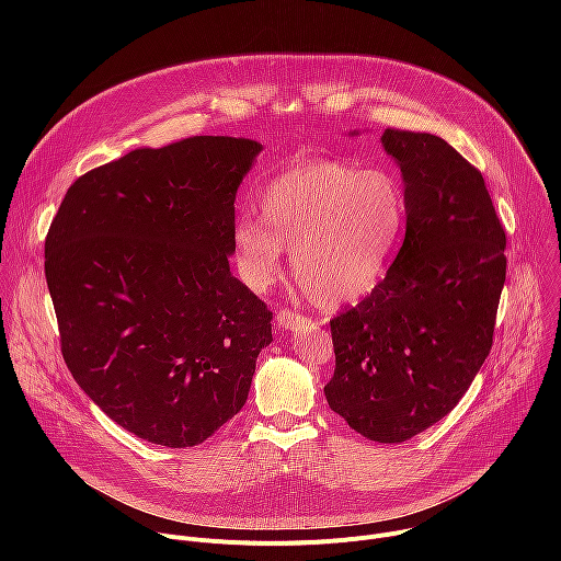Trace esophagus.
Listing matches in <instances>:
<instances>
[{"mask_svg": "<svg viewBox=\"0 0 561 561\" xmlns=\"http://www.w3.org/2000/svg\"><path fill=\"white\" fill-rule=\"evenodd\" d=\"M275 322L279 329H286V331H297L301 327H308L310 319H306L304 314L299 312H293V310H286L282 308L277 314H275Z\"/></svg>", "mask_w": 561, "mask_h": 561, "instance_id": "esophagus-1", "label": "esophagus"}]
</instances>
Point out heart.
Masks as SVG:
<instances>
[{"label":"heart","mask_w":561,"mask_h":561,"mask_svg":"<svg viewBox=\"0 0 561 561\" xmlns=\"http://www.w3.org/2000/svg\"><path fill=\"white\" fill-rule=\"evenodd\" d=\"M262 217L234 224L239 273L253 290L282 275L284 249L304 293L324 308L370 295L402 242L409 217L407 188L383 169L340 159H304L264 191Z\"/></svg>","instance_id":"obj_1"}]
</instances>
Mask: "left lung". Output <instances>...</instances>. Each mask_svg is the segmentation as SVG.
<instances>
[{"label":"left lung","instance_id":"8db88e82","mask_svg":"<svg viewBox=\"0 0 561 561\" xmlns=\"http://www.w3.org/2000/svg\"><path fill=\"white\" fill-rule=\"evenodd\" d=\"M381 144L402 171L407 237L379 286L331 319L324 392L353 431L399 444L446 417L489 357L506 232L482 173L448 141L386 128Z\"/></svg>","mask_w":561,"mask_h":561}]
</instances>
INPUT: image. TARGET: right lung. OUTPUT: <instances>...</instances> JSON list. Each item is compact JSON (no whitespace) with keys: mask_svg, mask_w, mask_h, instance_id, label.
<instances>
[{"mask_svg":"<svg viewBox=\"0 0 561 561\" xmlns=\"http://www.w3.org/2000/svg\"><path fill=\"white\" fill-rule=\"evenodd\" d=\"M262 144L188 137L70 184L46 234L64 362L150 444L188 448L232 420L273 342L266 304L230 275L234 195Z\"/></svg>","mask_w":561,"mask_h":561,"instance_id":"1","label":"right lung"}]
</instances>
